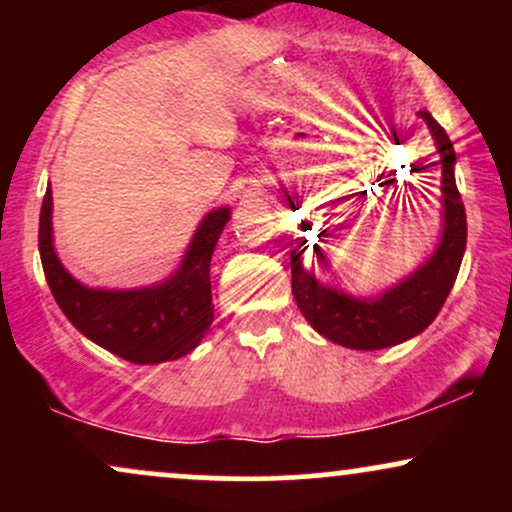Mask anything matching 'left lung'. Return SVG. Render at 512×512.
<instances>
[{
	"label": "left lung",
	"mask_w": 512,
	"mask_h": 512,
	"mask_svg": "<svg viewBox=\"0 0 512 512\" xmlns=\"http://www.w3.org/2000/svg\"><path fill=\"white\" fill-rule=\"evenodd\" d=\"M421 117L436 139L440 151L438 163L443 166L445 228L431 260L375 301H361L346 296L334 286L322 284L317 269L327 260L317 245L310 262H305V250H308L305 240L291 252V289L298 308L322 337L346 349H385L424 332L436 320L460 272L464 245H467V214L452 170L455 149L445 129L431 115L421 113Z\"/></svg>",
	"instance_id": "obj_1"
}]
</instances>
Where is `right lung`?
Segmentation results:
<instances>
[{
	"label": "right lung",
	"mask_w": 512,
	"mask_h": 512,
	"mask_svg": "<svg viewBox=\"0 0 512 512\" xmlns=\"http://www.w3.org/2000/svg\"><path fill=\"white\" fill-rule=\"evenodd\" d=\"M52 192L40 207L38 250L45 279L67 320L84 337L129 363H163L190 354L214 320L209 264L231 209L207 214L182 267L168 281L137 291L86 289L57 260L52 248Z\"/></svg>",
	"instance_id": "add662e5"
}]
</instances>
